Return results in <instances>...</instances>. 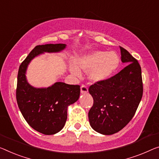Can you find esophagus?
<instances>
[{"label": "esophagus", "mask_w": 159, "mask_h": 159, "mask_svg": "<svg viewBox=\"0 0 159 159\" xmlns=\"http://www.w3.org/2000/svg\"><path fill=\"white\" fill-rule=\"evenodd\" d=\"M88 91H89V90H88V87L86 85H82V86H80V92H81L82 93H86Z\"/></svg>", "instance_id": "obj_1"}]
</instances>
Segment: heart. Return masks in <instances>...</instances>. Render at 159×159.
<instances>
[{
    "label": "heart",
    "instance_id": "obj_1",
    "mask_svg": "<svg viewBox=\"0 0 159 159\" xmlns=\"http://www.w3.org/2000/svg\"><path fill=\"white\" fill-rule=\"evenodd\" d=\"M75 66H70L73 75L79 76L80 70L89 72V78L93 82L109 79L119 65V58L114 52L94 51L77 57Z\"/></svg>",
    "mask_w": 159,
    "mask_h": 159
}]
</instances>
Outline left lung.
<instances>
[{
	"label": "left lung",
	"instance_id": "left-lung-1",
	"mask_svg": "<svg viewBox=\"0 0 159 159\" xmlns=\"http://www.w3.org/2000/svg\"><path fill=\"white\" fill-rule=\"evenodd\" d=\"M120 58L126 66L103 81L90 86L93 104L89 112L95 131L111 135L124 129L135 115L143 96L141 68L138 61L120 46Z\"/></svg>",
	"mask_w": 159,
	"mask_h": 159
}]
</instances>
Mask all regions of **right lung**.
<instances>
[{"instance_id":"1","label":"right lung","mask_w":159,"mask_h":159,"mask_svg":"<svg viewBox=\"0 0 159 159\" xmlns=\"http://www.w3.org/2000/svg\"><path fill=\"white\" fill-rule=\"evenodd\" d=\"M66 44L36 46L21 63L18 73L16 100L23 116L35 131L53 135L63 129L67 119L68 106L79 98V85L57 82L47 89H35L25 79V70L30 61L43 52H58Z\"/></svg>"}]
</instances>
